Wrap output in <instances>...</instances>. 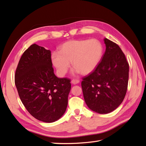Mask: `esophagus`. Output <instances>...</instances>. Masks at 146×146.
<instances>
[{
	"mask_svg": "<svg viewBox=\"0 0 146 146\" xmlns=\"http://www.w3.org/2000/svg\"><path fill=\"white\" fill-rule=\"evenodd\" d=\"M79 82H80V81L77 80V79H73V80L71 81V83L74 84V85H76V84L78 83Z\"/></svg>",
	"mask_w": 146,
	"mask_h": 146,
	"instance_id": "obj_1",
	"label": "esophagus"
}]
</instances>
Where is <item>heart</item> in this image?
<instances>
[{
    "label": "heart",
    "mask_w": 146,
    "mask_h": 146,
    "mask_svg": "<svg viewBox=\"0 0 146 146\" xmlns=\"http://www.w3.org/2000/svg\"><path fill=\"white\" fill-rule=\"evenodd\" d=\"M102 53V46L95 39L71 40L64 42L60 52H53L51 60L60 76L68 72L71 61L75 73L86 75L96 69Z\"/></svg>",
    "instance_id": "1"
}]
</instances>
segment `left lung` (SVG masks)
<instances>
[{"instance_id": "1", "label": "left lung", "mask_w": 146, "mask_h": 146, "mask_svg": "<svg viewBox=\"0 0 146 146\" xmlns=\"http://www.w3.org/2000/svg\"><path fill=\"white\" fill-rule=\"evenodd\" d=\"M106 50L92 72L83 78L85 103L92 111L107 114L116 109L124 99L129 82V65L121 48L104 38Z\"/></svg>"}]
</instances>
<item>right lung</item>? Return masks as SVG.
Instances as JSON below:
<instances>
[{
    "mask_svg": "<svg viewBox=\"0 0 146 146\" xmlns=\"http://www.w3.org/2000/svg\"><path fill=\"white\" fill-rule=\"evenodd\" d=\"M15 77L19 98L31 115L47 123L63 115L71 84L70 79L55 75L50 50L31 45L22 55Z\"/></svg>",
    "mask_w": 146,
    "mask_h": 146,
    "instance_id": "add662e5",
    "label": "right lung"
}]
</instances>
